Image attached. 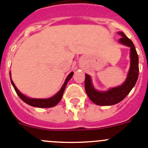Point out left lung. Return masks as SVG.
<instances>
[{"label":"left lung","mask_w":148,"mask_h":148,"mask_svg":"<svg viewBox=\"0 0 148 148\" xmlns=\"http://www.w3.org/2000/svg\"><path fill=\"white\" fill-rule=\"evenodd\" d=\"M118 34L121 36L119 42L130 47V67L127 77L121 86L112 88L106 92H98L94 88L90 76L86 74L85 89L89 99L99 106H111L123 101L136 85L138 77V56L133 42L122 32Z\"/></svg>","instance_id":"left-lung-1"}]
</instances>
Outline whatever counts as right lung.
Masks as SVG:
<instances>
[{"instance_id":"add662e5","label":"right lung","mask_w":148,"mask_h":148,"mask_svg":"<svg viewBox=\"0 0 148 148\" xmlns=\"http://www.w3.org/2000/svg\"><path fill=\"white\" fill-rule=\"evenodd\" d=\"M73 74L74 72H71L70 74L68 75L67 78L65 79V81L64 83L63 86H62L61 89L54 96H53L52 97H50V98H46V99H36V98H30V97H27L25 95H24L22 93H21L18 91L16 86L14 84L13 81L11 79V76H10V79H11V83H12V86H13L14 88H15V92L17 93L18 95L19 96L21 100L24 101V103H27L28 105L32 106H35V107H39V108H50L53 107V106H55L60 101H61L62 97V95H63V92L65 91V88L66 87V85L68 83V82L70 80V79L72 77ZM11 75V74H10Z\"/></svg>"}]
</instances>
